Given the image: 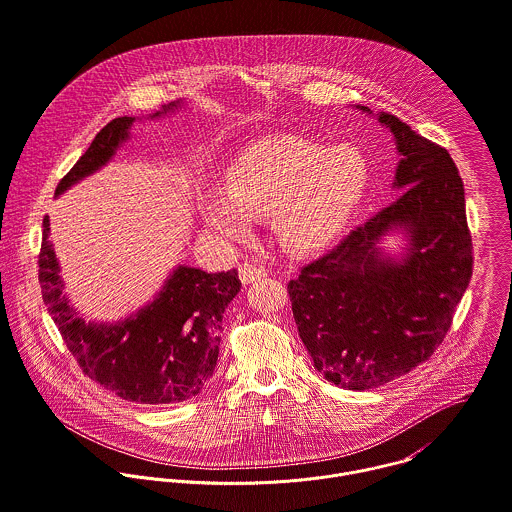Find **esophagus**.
I'll use <instances>...</instances> for the list:
<instances>
[{"label": "esophagus", "mask_w": 512, "mask_h": 512, "mask_svg": "<svg viewBox=\"0 0 512 512\" xmlns=\"http://www.w3.org/2000/svg\"><path fill=\"white\" fill-rule=\"evenodd\" d=\"M238 274H240L242 284H252V282H256V280L264 278V276H266V270H264V268H260V266H256V264L244 262V264H240Z\"/></svg>", "instance_id": "34e87169"}]
</instances>
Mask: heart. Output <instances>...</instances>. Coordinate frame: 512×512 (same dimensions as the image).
Here are the masks:
<instances>
[{"label":"heart","instance_id":"1","mask_svg":"<svg viewBox=\"0 0 512 512\" xmlns=\"http://www.w3.org/2000/svg\"><path fill=\"white\" fill-rule=\"evenodd\" d=\"M365 186L367 163L357 149L272 135L238 153L224 192L210 190L200 212L204 224L230 242L250 236V216L270 212L276 240L294 254H310L340 238Z\"/></svg>","mask_w":512,"mask_h":512}]
</instances>
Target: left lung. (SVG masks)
<instances>
[{"label": "left lung", "mask_w": 512, "mask_h": 512, "mask_svg": "<svg viewBox=\"0 0 512 512\" xmlns=\"http://www.w3.org/2000/svg\"><path fill=\"white\" fill-rule=\"evenodd\" d=\"M377 121L395 139L393 188L403 192L288 284L314 367L351 391L427 361L473 276L465 188L451 155L395 115L379 113ZM393 233L406 238L399 255L380 248Z\"/></svg>", "instance_id": "left-lung-1"}]
</instances>
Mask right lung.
Listing matches in <instances>:
<instances>
[{"mask_svg": "<svg viewBox=\"0 0 512 512\" xmlns=\"http://www.w3.org/2000/svg\"><path fill=\"white\" fill-rule=\"evenodd\" d=\"M178 107L182 101H172L149 119ZM133 123L135 117L107 123L59 180L55 196L103 169L129 141ZM37 264L47 312L79 367L101 387L125 401L165 405L190 399L210 383L218 361L222 316L242 286L236 270L208 274L176 266L147 306L121 322L99 324L85 322L65 294L61 266L49 240V216L43 218Z\"/></svg>", "mask_w": 512, "mask_h": 512, "instance_id": "1", "label": "right lung"}]
</instances>
